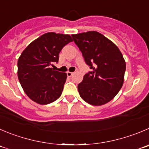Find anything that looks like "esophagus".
Returning <instances> with one entry per match:
<instances>
[{
	"label": "esophagus",
	"mask_w": 149,
	"mask_h": 149,
	"mask_svg": "<svg viewBox=\"0 0 149 149\" xmlns=\"http://www.w3.org/2000/svg\"><path fill=\"white\" fill-rule=\"evenodd\" d=\"M66 74H67V76L68 77H71V76L73 74V72H66Z\"/></svg>",
	"instance_id": "34e87169"
}]
</instances>
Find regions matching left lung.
Instances as JSON below:
<instances>
[{
	"instance_id": "left-lung-1",
	"label": "left lung",
	"mask_w": 149,
	"mask_h": 149,
	"mask_svg": "<svg viewBox=\"0 0 149 149\" xmlns=\"http://www.w3.org/2000/svg\"><path fill=\"white\" fill-rule=\"evenodd\" d=\"M92 69L86 74L77 88L88 104L100 106L109 102L119 92L124 80L126 62L118 47L97 31L72 35Z\"/></svg>"
}]
</instances>
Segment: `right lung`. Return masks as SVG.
I'll use <instances>...</instances> for the list:
<instances>
[{"label":"right lung","mask_w":149,"mask_h":149,"mask_svg":"<svg viewBox=\"0 0 149 149\" xmlns=\"http://www.w3.org/2000/svg\"><path fill=\"white\" fill-rule=\"evenodd\" d=\"M72 41L68 34L49 32L33 41L22 52L17 62V76L31 100L47 104L61 97L67 74L50 66L58 61L62 48Z\"/></svg>","instance_id":"right-lung-1"}]
</instances>
